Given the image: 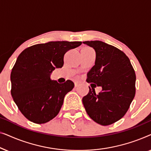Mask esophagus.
<instances>
[{
	"instance_id": "obj_1",
	"label": "esophagus",
	"mask_w": 151,
	"mask_h": 151,
	"mask_svg": "<svg viewBox=\"0 0 151 151\" xmlns=\"http://www.w3.org/2000/svg\"><path fill=\"white\" fill-rule=\"evenodd\" d=\"M80 84V82H74V85H75V87H78V86H79Z\"/></svg>"
}]
</instances>
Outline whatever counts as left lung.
Returning a JSON list of instances; mask_svg holds the SVG:
<instances>
[{
    "mask_svg": "<svg viewBox=\"0 0 151 151\" xmlns=\"http://www.w3.org/2000/svg\"><path fill=\"white\" fill-rule=\"evenodd\" d=\"M83 43L96 53L86 82L102 86V90L96 94L95 88L89 87L82 103L93 120L103 126L112 124L126 114L135 97V71L127 55L116 47L100 40Z\"/></svg>",
    "mask_w": 151,
    "mask_h": 151,
    "instance_id": "1",
    "label": "left lung"
}]
</instances>
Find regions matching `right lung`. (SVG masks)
Returning a JSON list of instances; mask_svg holds the SVG:
<instances>
[{"label": "right lung", "mask_w": 151, "mask_h": 151, "mask_svg": "<svg viewBox=\"0 0 151 151\" xmlns=\"http://www.w3.org/2000/svg\"><path fill=\"white\" fill-rule=\"evenodd\" d=\"M82 42L51 41L28 47L18 55L11 73L12 96L29 120L44 124L58 114L64 98L74 87L68 80L60 84L51 80L56 68L63 67L64 55Z\"/></svg>", "instance_id": "add662e5"}]
</instances>
